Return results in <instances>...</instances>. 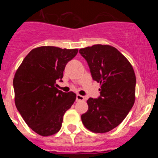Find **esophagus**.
Wrapping results in <instances>:
<instances>
[{"mask_svg":"<svg viewBox=\"0 0 158 158\" xmlns=\"http://www.w3.org/2000/svg\"><path fill=\"white\" fill-rule=\"evenodd\" d=\"M85 100V97L83 96H81V95L77 94L76 96V101H83Z\"/></svg>","mask_w":158,"mask_h":158,"instance_id":"obj_1","label":"esophagus"}]
</instances>
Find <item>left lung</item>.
<instances>
[{
  "label": "left lung",
  "mask_w": 158,
  "mask_h": 158,
  "mask_svg": "<svg viewBox=\"0 0 158 158\" xmlns=\"http://www.w3.org/2000/svg\"><path fill=\"white\" fill-rule=\"evenodd\" d=\"M79 53L87 61L93 80L100 84V96L87 100L89 110L81 115L82 123L94 133H106L123 122L135 104V71L111 46L97 44Z\"/></svg>",
  "instance_id": "8db88e82"
}]
</instances>
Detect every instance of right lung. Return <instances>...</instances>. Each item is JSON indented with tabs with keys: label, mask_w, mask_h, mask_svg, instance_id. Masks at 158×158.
Masks as SVG:
<instances>
[{
	"label": "right lung",
	"mask_w": 158,
	"mask_h": 158,
	"mask_svg": "<svg viewBox=\"0 0 158 158\" xmlns=\"http://www.w3.org/2000/svg\"><path fill=\"white\" fill-rule=\"evenodd\" d=\"M77 49L40 47L29 52L15 73V104L27 126L38 135L50 136L62 127L63 115L76 100L73 92L56 88L68 62Z\"/></svg>",
	"instance_id": "add662e5"
}]
</instances>
